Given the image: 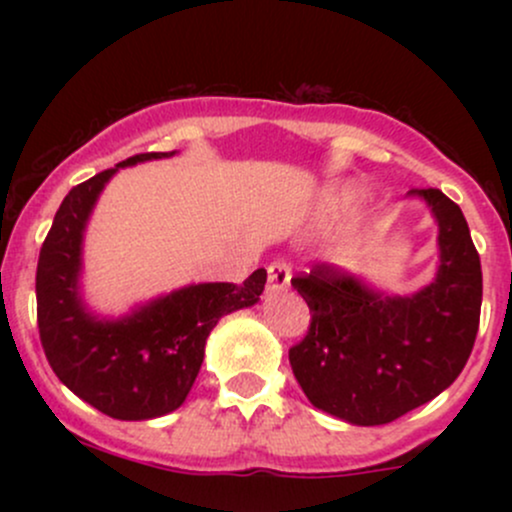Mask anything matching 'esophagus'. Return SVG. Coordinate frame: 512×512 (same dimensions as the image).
Listing matches in <instances>:
<instances>
[{"label":"esophagus","instance_id":"obj_1","mask_svg":"<svg viewBox=\"0 0 512 512\" xmlns=\"http://www.w3.org/2000/svg\"><path fill=\"white\" fill-rule=\"evenodd\" d=\"M291 281V267L289 262L276 260L269 264L267 269V289L269 291H284Z\"/></svg>","mask_w":512,"mask_h":512}]
</instances>
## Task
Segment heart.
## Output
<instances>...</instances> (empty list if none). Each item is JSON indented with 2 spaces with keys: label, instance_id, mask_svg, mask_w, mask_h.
I'll return each mask as SVG.
<instances>
[{
  "label": "heart",
  "instance_id": "1",
  "mask_svg": "<svg viewBox=\"0 0 512 512\" xmlns=\"http://www.w3.org/2000/svg\"><path fill=\"white\" fill-rule=\"evenodd\" d=\"M344 204H349V197L346 195H332L330 199H327V207L330 209H342Z\"/></svg>",
  "mask_w": 512,
  "mask_h": 512
}]
</instances>
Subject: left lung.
Listing matches in <instances>:
<instances>
[{"label": "left lung", "mask_w": 512, "mask_h": 512, "mask_svg": "<svg viewBox=\"0 0 512 512\" xmlns=\"http://www.w3.org/2000/svg\"><path fill=\"white\" fill-rule=\"evenodd\" d=\"M438 226L436 276L399 296L366 276L315 264L291 286L310 330L289 351L315 409L351 426H383L448 390L472 354L481 313V262L462 209L440 190H411Z\"/></svg>", "instance_id": "8db88e82"}]
</instances>
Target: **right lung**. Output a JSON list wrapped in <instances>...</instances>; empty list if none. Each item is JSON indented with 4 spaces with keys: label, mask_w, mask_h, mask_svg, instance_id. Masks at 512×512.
<instances>
[{
    "label": "right lung",
    "mask_w": 512,
    "mask_h": 512,
    "mask_svg": "<svg viewBox=\"0 0 512 512\" xmlns=\"http://www.w3.org/2000/svg\"><path fill=\"white\" fill-rule=\"evenodd\" d=\"M139 154L72 187L40 248L35 296L38 330L52 370L76 397L120 421L170 414L190 395L209 332L223 315L260 301L267 272L243 284H187L125 315H98L84 301V236L98 197L120 168L170 158Z\"/></svg>",
    "instance_id": "obj_1"
}]
</instances>
